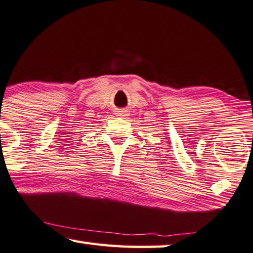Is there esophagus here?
<instances>
[{
  "instance_id": "34e87169",
  "label": "esophagus",
  "mask_w": 253,
  "mask_h": 253,
  "mask_svg": "<svg viewBox=\"0 0 253 253\" xmlns=\"http://www.w3.org/2000/svg\"><path fill=\"white\" fill-rule=\"evenodd\" d=\"M119 115L118 116H125V112H121V113H118Z\"/></svg>"
}]
</instances>
